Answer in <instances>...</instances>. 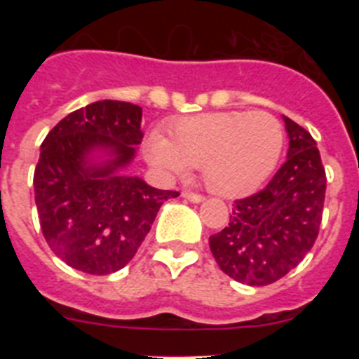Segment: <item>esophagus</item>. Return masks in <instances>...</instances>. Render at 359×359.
<instances>
[{
	"mask_svg": "<svg viewBox=\"0 0 359 359\" xmlns=\"http://www.w3.org/2000/svg\"><path fill=\"white\" fill-rule=\"evenodd\" d=\"M182 196L185 199H189V201H192V203H201L203 199H205L201 194H196V192H189V190H185Z\"/></svg>",
	"mask_w": 359,
	"mask_h": 359,
	"instance_id": "34e87169",
	"label": "esophagus"
}]
</instances>
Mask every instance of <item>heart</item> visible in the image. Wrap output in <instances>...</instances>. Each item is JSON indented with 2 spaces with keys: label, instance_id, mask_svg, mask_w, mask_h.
Segmentation results:
<instances>
[{
  "label": "heart",
  "instance_id": "obj_1",
  "mask_svg": "<svg viewBox=\"0 0 359 359\" xmlns=\"http://www.w3.org/2000/svg\"><path fill=\"white\" fill-rule=\"evenodd\" d=\"M170 138L154 131L147 158L167 174L183 176L201 167L203 180L219 196L253 192L271 176L284 147L282 123L266 111H217L170 123Z\"/></svg>",
  "mask_w": 359,
  "mask_h": 359
}]
</instances>
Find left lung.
I'll list each match as a JSON object with an SVG mask.
<instances>
[{"mask_svg":"<svg viewBox=\"0 0 359 359\" xmlns=\"http://www.w3.org/2000/svg\"><path fill=\"white\" fill-rule=\"evenodd\" d=\"M287 160L257 194L233 203L230 221L210 236L219 268L248 286H268L302 262L323 214L327 177L313 136L284 116Z\"/></svg>","mask_w":359,"mask_h":359,"instance_id":"obj_1","label":"left lung"}]
</instances>
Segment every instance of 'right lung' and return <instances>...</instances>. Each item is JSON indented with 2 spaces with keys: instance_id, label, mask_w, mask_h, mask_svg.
I'll return each instance as SVG.
<instances>
[{
  "instance_id": "add662e5",
  "label": "right lung",
  "mask_w": 359,
  "mask_h": 359,
  "mask_svg": "<svg viewBox=\"0 0 359 359\" xmlns=\"http://www.w3.org/2000/svg\"><path fill=\"white\" fill-rule=\"evenodd\" d=\"M140 122V106L98 100L65 116L41 145L34 172L41 230L52 252L79 271L122 269L161 205L180 196L120 172L142 144Z\"/></svg>"
}]
</instances>
